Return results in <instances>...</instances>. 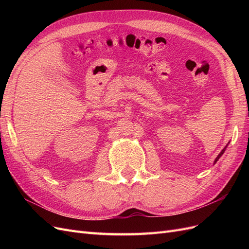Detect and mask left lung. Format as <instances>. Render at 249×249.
Listing matches in <instances>:
<instances>
[{"label": "left lung", "mask_w": 249, "mask_h": 249, "mask_svg": "<svg viewBox=\"0 0 249 249\" xmlns=\"http://www.w3.org/2000/svg\"><path fill=\"white\" fill-rule=\"evenodd\" d=\"M227 146H228V145H227ZM227 146H225V147H224V148H223V149L221 150V152H220V154L217 156V158H216V160H215V163H216V162H217L218 160H219V158H220V157H221V156L223 155V153H224V150H225V148H227Z\"/></svg>", "instance_id": "obj_1"}]
</instances>
